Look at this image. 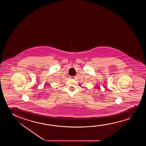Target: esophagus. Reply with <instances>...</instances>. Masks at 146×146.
<instances>
[{
    "mask_svg": "<svg viewBox=\"0 0 146 146\" xmlns=\"http://www.w3.org/2000/svg\"><path fill=\"white\" fill-rule=\"evenodd\" d=\"M70 78L72 79H76V77L75 76H70Z\"/></svg>",
    "mask_w": 146,
    "mask_h": 146,
    "instance_id": "obj_1",
    "label": "esophagus"
}]
</instances>
